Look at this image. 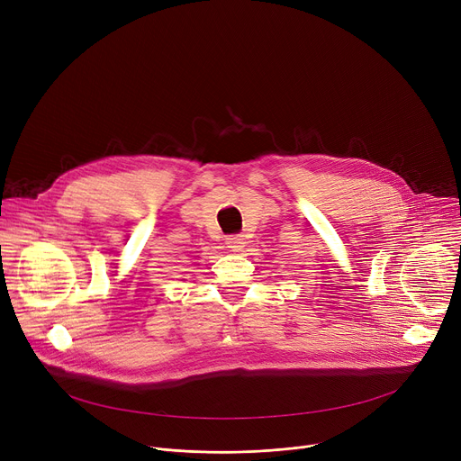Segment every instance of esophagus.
<instances>
[{"label": "esophagus", "mask_w": 461, "mask_h": 461, "mask_svg": "<svg viewBox=\"0 0 461 461\" xmlns=\"http://www.w3.org/2000/svg\"><path fill=\"white\" fill-rule=\"evenodd\" d=\"M226 244L231 251H240L244 248V239H242V235H230L226 239Z\"/></svg>", "instance_id": "esophagus-1"}]
</instances>
